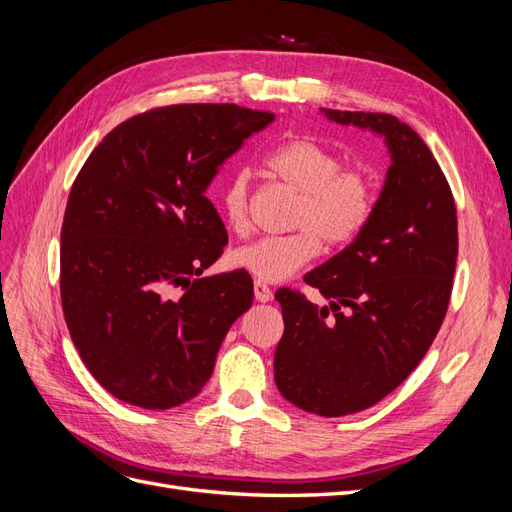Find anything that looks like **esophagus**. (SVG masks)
I'll return each instance as SVG.
<instances>
[{
	"label": "esophagus",
	"instance_id": "obj_1",
	"mask_svg": "<svg viewBox=\"0 0 512 512\" xmlns=\"http://www.w3.org/2000/svg\"><path fill=\"white\" fill-rule=\"evenodd\" d=\"M254 296H256L258 303H269V301H273L271 288H269L267 284H262V281H256V284H254Z\"/></svg>",
	"mask_w": 512,
	"mask_h": 512
}]
</instances>
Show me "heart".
<instances>
[{
  "label": "heart",
  "mask_w": 512,
  "mask_h": 512,
  "mask_svg": "<svg viewBox=\"0 0 512 512\" xmlns=\"http://www.w3.org/2000/svg\"><path fill=\"white\" fill-rule=\"evenodd\" d=\"M269 171L298 192L290 228L294 233L262 237L233 250L235 269L258 281L277 284L290 279L320 254V239L328 248L354 241L370 220L375 205L373 180L360 169H343L341 156L309 137L281 144L267 158ZM250 171L239 169L220 192L226 226L241 235L250 226Z\"/></svg>",
  "instance_id": "obj_1"
}]
</instances>
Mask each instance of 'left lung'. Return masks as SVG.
I'll return each mask as SVG.
<instances>
[{
  "label": "left lung",
  "mask_w": 512,
  "mask_h": 512,
  "mask_svg": "<svg viewBox=\"0 0 512 512\" xmlns=\"http://www.w3.org/2000/svg\"><path fill=\"white\" fill-rule=\"evenodd\" d=\"M320 112L383 137L392 163L364 231L305 275L328 305L275 292L284 315L277 390L307 413L341 417L394 392L426 356L453 288L457 216L445 173L409 125L390 114Z\"/></svg>",
  "instance_id": "left-lung-1"
}]
</instances>
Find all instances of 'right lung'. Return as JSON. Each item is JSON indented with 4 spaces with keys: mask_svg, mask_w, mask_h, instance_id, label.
<instances>
[{
    "mask_svg": "<svg viewBox=\"0 0 512 512\" xmlns=\"http://www.w3.org/2000/svg\"><path fill=\"white\" fill-rule=\"evenodd\" d=\"M273 118L167 105L122 122L86 158L61 228V303L84 366L114 398L152 411L195 398L252 307L245 271L201 277L228 241L205 192Z\"/></svg>",
    "mask_w": 512,
    "mask_h": 512,
    "instance_id": "right-lung-1",
    "label": "right lung"
}]
</instances>
